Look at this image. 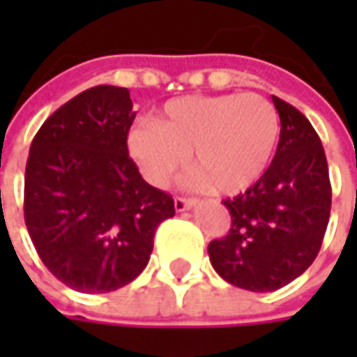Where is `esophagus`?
I'll return each instance as SVG.
<instances>
[{"instance_id": "34e87169", "label": "esophagus", "mask_w": 357, "mask_h": 357, "mask_svg": "<svg viewBox=\"0 0 357 357\" xmlns=\"http://www.w3.org/2000/svg\"><path fill=\"white\" fill-rule=\"evenodd\" d=\"M174 204H176V211H178V213H183V211L192 208V206L196 204V200H194V198H185V196H176Z\"/></svg>"}]
</instances>
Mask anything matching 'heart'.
I'll return each mask as SVG.
<instances>
[{
    "mask_svg": "<svg viewBox=\"0 0 357 357\" xmlns=\"http://www.w3.org/2000/svg\"><path fill=\"white\" fill-rule=\"evenodd\" d=\"M279 134V113L262 95H196L167 101L155 123H136L128 134V149L155 185L176 178L190 153L198 183L238 194L264 176Z\"/></svg>",
    "mask_w": 357,
    "mask_h": 357,
    "instance_id": "b5f03b06",
    "label": "heart"
}]
</instances>
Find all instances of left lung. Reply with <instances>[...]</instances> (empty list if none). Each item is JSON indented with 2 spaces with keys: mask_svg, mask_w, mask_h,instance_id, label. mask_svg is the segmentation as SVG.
<instances>
[{
  "mask_svg": "<svg viewBox=\"0 0 357 357\" xmlns=\"http://www.w3.org/2000/svg\"><path fill=\"white\" fill-rule=\"evenodd\" d=\"M281 136L273 163L244 194L223 200L225 238L208 244L213 268L248 291H275L317 258L331 215V179L321 138L304 113L273 97Z\"/></svg>",
  "mask_w": 357,
  "mask_h": 357,
  "instance_id": "obj_1",
  "label": "left lung"
}]
</instances>
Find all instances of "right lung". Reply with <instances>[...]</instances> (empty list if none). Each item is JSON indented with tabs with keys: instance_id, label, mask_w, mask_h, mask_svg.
I'll list each match as a JSON object with an SVG mask.
<instances>
[{
	"instance_id": "right-lung-1",
	"label": "right lung",
	"mask_w": 357,
	"mask_h": 357,
	"mask_svg": "<svg viewBox=\"0 0 357 357\" xmlns=\"http://www.w3.org/2000/svg\"><path fill=\"white\" fill-rule=\"evenodd\" d=\"M130 91L93 86L45 119L24 176V221L43 264L68 287L105 294L149 264L174 198L128 155Z\"/></svg>"
}]
</instances>
